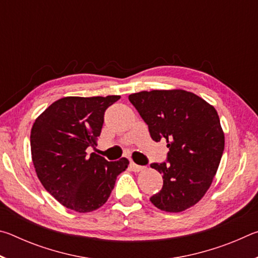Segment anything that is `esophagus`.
<instances>
[{
    "instance_id": "34e87169",
    "label": "esophagus",
    "mask_w": 258,
    "mask_h": 258,
    "mask_svg": "<svg viewBox=\"0 0 258 258\" xmlns=\"http://www.w3.org/2000/svg\"><path fill=\"white\" fill-rule=\"evenodd\" d=\"M130 167H131V169H132L133 172H140V171H142V169H145V167H143V166H140L138 164H135L134 161H131Z\"/></svg>"
}]
</instances>
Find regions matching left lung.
<instances>
[{
	"label": "left lung",
	"mask_w": 258,
	"mask_h": 258,
	"mask_svg": "<svg viewBox=\"0 0 258 258\" xmlns=\"http://www.w3.org/2000/svg\"><path fill=\"white\" fill-rule=\"evenodd\" d=\"M128 100L149 127L154 141L166 140L167 161L150 166L163 174L161 190L150 198L157 208L180 213L211 186L224 150V133L215 108L184 90L142 91Z\"/></svg>",
	"instance_id": "obj_1"
}]
</instances>
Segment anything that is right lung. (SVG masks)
Segmentation results:
<instances>
[{
	"label": "right lung",
	"instance_id": "obj_1",
	"mask_svg": "<svg viewBox=\"0 0 258 258\" xmlns=\"http://www.w3.org/2000/svg\"><path fill=\"white\" fill-rule=\"evenodd\" d=\"M66 97L47 107L30 132L32 159L43 186L64 207L93 212L107 202L117 176L130 161H108L86 149L97 146L106 109L119 100Z\"/></svg>",
	"mask_w": 258,
	"mask_h": 258
}]
</instances>
